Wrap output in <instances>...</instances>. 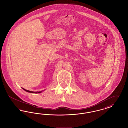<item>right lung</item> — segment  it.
Wrapping results in <instances>:
<instances>
[{
    "mask_svg": "<svg viewBox=\"0 0 128 128\" xmlns=\"http://www.w3.org/2000/svg\"><path fill=\"white\" fill-rule=\"evenodd\" d=\"M24 90H25V91L27 92H30V93H35V94H37V93H40V92H32V91H29V90H26V89H25L24 88H22Z\"/></svg>",
    "mask_w": 128,
    "mask_h": 128,
    "instance_id": "obj_1",
    "label": "right lung"
}]
</instances>
